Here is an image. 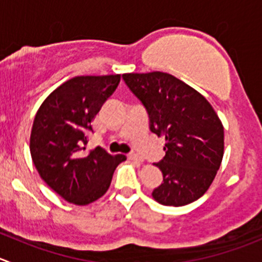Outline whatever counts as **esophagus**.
<instances>
[{
  "mask_svg": "<svg viewBox=\"0 0 262 262\" xmlns=\"http://www.w3.org/2000/svg\"><path fill=\"white\" fill-rule=\"evenodd\" d=\"M129 159L133 160V161H137V162H143V157L141 156L139 154H137V152H132V154H129Z\"/></svg>",
  "mask_w": 262,
  "mask_h": 262,
  "instance_id": "obj_1",
  "label": "esophagus"
}]
</instances>
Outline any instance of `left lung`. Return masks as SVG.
<instances>
[{
	"instance_id": "left-lung-1",
	"label": "left lung",
	"mask_w": 262,
	"mask_h": 262,
	"mask_svg": "<svg viewBox=\"0 0 262 262\" xmlns=\"http://www.w3.org/2000/svg\"><path fill=\"white\" fill-rule=\"evenodd\" d=\"M123 79L146 107L151 132L165 137V156L156 164L164 180L152 192L155 201L178 207L199 200L224 155L217 114L201 93L167 73H129Z\"/></svg>"
}]
</instances>
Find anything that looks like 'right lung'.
Here are the masks:
<instances>
[{"label": "right lung", "mask_w": 262, "mask_h": 262, "mask_svg": "<svg viewBox=\"0 0 262 262\" xmlns=\"http://www.w3.org/2000/svg\"><path fill=\"white\" fill-rule=\"evenodd\" d=\"M120 74L83 75L67 80L40 105L30 133V155L38 174L65 201L85 206L101 199L124 155L101 147L85 152L87 133Z\"/></svg>", "instance_id": "1"}]
</instances>
